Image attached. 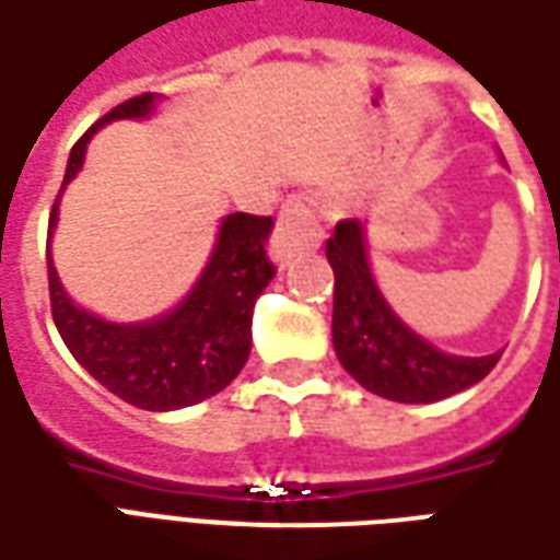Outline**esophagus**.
I'll return each mask as SVG.
<instances>
[{"label": "esophagus", "instance_id": "34e87169", "mask_svg": "<svg viewBox=\"0 0 560 560\" xmlns=\"http://www.w3.org/2000/svg\"><path fill=\"white\" fill-rule=\"evenodd\" d=\"M320 218H318V194L303 190L284 199L279 212V224L272 233V254L276 260L288 264L296 254L318 248L320 245Z\"/></svg>", "mask_w": 560, "mask_h": 560}]
</instances>
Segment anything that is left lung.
<instances>
[{
    "instance_id": "1",
    "label": "left lung",
    "mask_w": 560,
    "mask_h": 560,
    "mask_svg": "<svg viewBox=\"0 0 560 560\" xmlns=\"http://www.w3.org/2000/svg\"><path fill=\"white\" fill-rule=\"evenodd\" d=\"M334 267V346L348 373L385 400L433 402L482 382L503 351L455 358L416 336L375 288L358 218L339 221L327 240Z\"/></svg>"
}]
</instances>
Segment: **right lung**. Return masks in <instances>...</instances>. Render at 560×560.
I'll list each match as a JSON object with an SVG mask.
<instances>
[{"label":"right lung","mask_w":560,"mask_h":560,"mask_svg":"<svg viewBox=\"0 0 560 560\" xmlns=\"http://www.w3.org/2000/svg\"><path fill=\"white\" fill-rule=\"evenodd\" d=\"M154 96L139 93L90 127L69 154L66 182L81 170L96 127L117 117H142ZM57 221V202L48 226ZM269 214H226L212 260L182 306L151 324H108L69 303L48 257L50 315L66 348L103 388L151 412L182 409L224 390L252 354V312L276 267L267 254Z\"/></svg>","instance_id":"1"}]
</instances>
